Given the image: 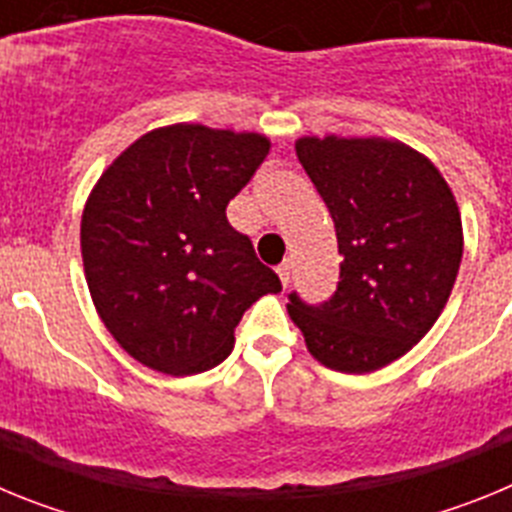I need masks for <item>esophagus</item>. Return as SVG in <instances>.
Returning <instances> with one entry per match:
<instances>
[{"instance_id": "34e87169", "label": "esophagus", "mask_w": 512, "mask_h": 512, "mask_svg": "<svg viewBox=\"0 0 512 512\" xmlns=\"http://www.w3.org/2000/svg\"><path fill=\"white\" fill-rule=\"evenodd\" d=\"M277 274H279V279H282L284 287H287V284H289V274H292V266H289V261H284V264L277 266Z\"/></svg>"}]
</instances>
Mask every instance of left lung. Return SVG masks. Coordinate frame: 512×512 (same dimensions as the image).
<instances>
[{"label": "left lung", "instance_id": "1", "mask_svg": "<svg viewBox=\"0 0 512 512\" xmlns=\"http://www.w3.org/2000/svg\"><path fill=\"white\" fill-rule=\"evenodd\" d=\"M336 225L341 282L325 305L289 295L315 361L369 374L405 356L449 302L464 253L461 212L431 158L382 135L295 140Z\"/></svg>", "mask_w": 512, "mask_h": 512}]
</instances>
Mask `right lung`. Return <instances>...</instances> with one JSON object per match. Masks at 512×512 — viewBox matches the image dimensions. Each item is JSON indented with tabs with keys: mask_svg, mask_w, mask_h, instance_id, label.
<instances>
[{
	"mask_svg": "<svg viewBox=\"0 0 512 512\" xmlns=\"http://www.w3.org/2000/svg\"><path fill=\"white\" fill-rule=\"evenodd\" d=\"M271 148L264 133L176 122L133 140L81 212V259L104 328L148 369L228 359L243 312L282 284L225 207Z\"/></svg>",
	"mask_w": 512,
	"mask_h": 512,
	"instance_id": "obj_1",
	"label": "right lung"
}]
</instances>
